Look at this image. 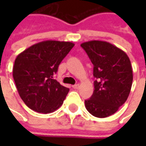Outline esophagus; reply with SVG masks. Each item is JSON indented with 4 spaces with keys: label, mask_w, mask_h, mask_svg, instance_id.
Segmentation results:
<instances>
[{
    "label": "esophagus",
    "mask_w": 146,
    "mask_h": 146,
    "mask_svg": "<svg viewBox=\"0 0 146 146\" xmlns=\"http://www.w3.org/2000/svg\"><path fill=\"white\" fill-rule=\"evenodd\" d=\"M72 88H75V89H77V88H80V84H76L75 85H72Z\"/></svg>",
    "instance_id": "esophagus-1"
}]
</instances>
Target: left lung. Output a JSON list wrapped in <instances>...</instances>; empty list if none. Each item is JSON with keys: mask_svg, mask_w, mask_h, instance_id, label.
Masks as SVG:
<instances>
[{"mask_svg": "<svg viewBox=\"0 0 146 146\" xmlns=\"http://www.w3.org/2000/svg\"><path fill=\"white\" fill-rule=\"evenodd\" d=\"M93 64L94 92L85 100V107L93 116L106 118L115 114L129 96L132 68L125 52L106 41L82 43Z\"/></svg>", "mask_w": 146, "mask_h": 146, "instance_id": "left-lung-1", "label": "left lung"}]
</instances>
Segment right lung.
<instances>
[{
    "mask_svg": "<svg viewBox=\"0 0 146 146\" xmlns=\"http://www.w3.org/2000/svg\"><path fill=\"white\" fill-rule=\"evenodd\" d=\"M74 45L66 41L45 40L17 56L13 77L20 98L30 109L48 114L62 105L69 88L53 79V75Z\"/></svg>",
    "mask_w": 146,
    "mask_h": 146,
    "instance_id": "add662e5",
    "label": "right lung"
}]
</instances>
